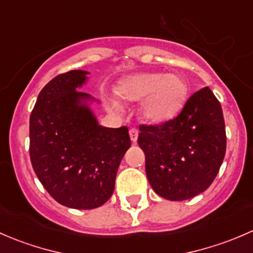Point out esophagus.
<instances>
[{
  "instance_id": "esophagus-1",
  "label": "esophagus",
  "mask_w": 253,
  "mask_h": 253,
  "mask_svg": "<svg viewBox=\"0 0 253 253\" xmlns=\"http://www.w3.org/2000/svg\"><path fill=\"white\" fill-rule=\"evenodd\" d=\"M129 137H131L132 142L136 143L137 139H138V129H136V128L129 129Z\"/></svg>"
}]
</instances>
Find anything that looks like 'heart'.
Listing matches in <instances>:
<instances>
[{
	"label": "heart",
	"mask_w": 253,
	"mask_h": 253,
	"mask_svg": "<svg viewBox=\"0 0 253 253\" xmlns=\"http://www.w3.org/2000/svg\"><path fill=\"white\" fill-rule=\"evenodd\" d=\"M117 93L128 101L142 100V114L153 124H162L175 117L187 100V84L177 75L138 73L121 82ZM119 109L116 103H112Z\"/></svg>",
	"instance_id": "obj_1"
}]
</instances>
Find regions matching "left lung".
Instances as JSON below:
<instances>
[{
  "mask_svg": "<svg viewBox=\"0 0 253 253\" xmlns=\"http://www.w3.org/2000/svg\"><path fill=\"white\" fill-rule=\"evenodd\" d=\"M138 144L155 193L185 201L206 191L218 175L226 149L220 103L205 86L186 101L180 114L160 125H141Z\"/></svg>",
  "mask_w": 253,
  "mask_h": 253,
  "instance_id": "obj_1",
  "label": "left lung"
}]
</instances>
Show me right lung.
I'll list each match as a JSON object with an SVG mask.
<instances>
[{"instance_id":"add662e5","label":"right lung","mask_w":253,"mask_h":253,"mask_svg":"<svg viewBox=\"0 0 253 253\" xmlns=\"http://www.w3.org/2000/svg\"><path fill=\"white\" fill-rule=\"evenodd\" d=\"M86 71L56 76L42 89L30 115L29 154L45 190L60 205L93 209L111 197L117 169L131 147L126 126L98 124L77 88Z\"/></svg>"}]
</instances>
